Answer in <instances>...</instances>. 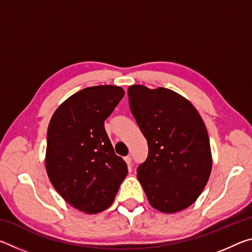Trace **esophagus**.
<instances>
[{
    "mask_svg": "<svg viewBox=\"0 0 252 252\" xmlns=\"http://www.w3.org/2000/svg\"><path fill=\"white\" fill-rule=\"evenodd\" d=\"M125 161H126V163L127 164V167L131 168V165H132V158L130 156H127V157L125 158Z\"/></svg>",
    "mask_w": 252,
    "mask_h": 252,
    "instance_id": "obj_1",
    "label": "esophagus"
}]
</instances>
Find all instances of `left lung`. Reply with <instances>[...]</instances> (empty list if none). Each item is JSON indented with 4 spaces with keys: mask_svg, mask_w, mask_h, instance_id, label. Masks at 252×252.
I'll return each instance as SVG.
<instances>
[{
    "mask_svg": "<svg viewBox=\"0 0 252 252\" xmlns=\"http://www.w3.org/2000/svg\"><path fill=\"white\" fill-rule=\"evenodd\" d=\"M127 95L148 141V157L136 173L149 202L165 213L183 210L198 199L210 177L206 126L194 106L169 89L131 85Z\"/></svg>",
    "mask_w": 252,
    "mask_h": 252,
    "instance_id": "8db88e82",
    "label": "left lung"
}]
</instances>
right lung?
<instances>
[{
    "label": "right lung",
    "mask_w": 252,
    "mask_h": 252,
    "mask_svg": "<svg viewBox=\"0 0 252 252\" xmlns=\"http://www.w3.org/2000/svg\"><path fill=\"white\" fill-rule=\"evenodd\" d=\"M125 91L117 85L83 89L59 106L51 119L45 167L59 194L79 210L97 213L112 204L127 174L106 131Z\"/></svg>",
    "instance_id": "right-lung-1"
}]
</instances>
